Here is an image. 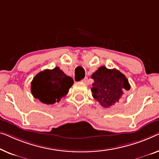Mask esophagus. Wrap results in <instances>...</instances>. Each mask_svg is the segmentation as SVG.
Wrapping results in <instances>:
<instances>
[{
    "instance_id": "obj_1",
    "label": "esophagus",
    "mask_w": 159,
    "mask_h": 159,
    "mask_svg": "<svg viewBox=\"0 0 159 159\" xmlns=\"http://www.w3.org/2000/svg\"><path fill=\"white\" fill-rule=\"evenodd\" d=\"M82 81L84 83V84H89V80H88V77H85L84 79L82 80Z\"/></svg>"
}]
</instances>
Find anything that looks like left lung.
<instances>
[{"label": "left lung", "mask_w": 159, "mask_h": 159, "mask_svg": "<svg viewBox=\"0 0 159 159\" xmlns=\"http://www.w3.org/2000/svg\"><path fill=\"white\" fill-rule=\"evenodd\" d=\"M91 79L94 80L92 96L104 108H110L118 102L124 92L131 88L124 74L115 68L108 69L106 66L99 68L92 74Z\"/></svg>", "instance_id": "1"}]
</instances>
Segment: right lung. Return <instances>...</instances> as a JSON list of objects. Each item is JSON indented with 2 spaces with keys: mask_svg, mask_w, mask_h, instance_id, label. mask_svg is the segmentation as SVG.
<instances>
[{
  "mask_svg": "<svg viewBox=\"0 0 159 159\" xmlns=\"http://www.w3.org/2000/svg\"><path fill=\"white\" fill-rule=\"evenodd\" d=\"M73 84L72 78L56 67L38 73L31 81L30 90L35 98L48 105L59 102L61 98L67 95Z\"/></svg>",
  "mask_w": 159,
  "mask_h": 159,
  "instance_id": "right-lung-1",
  "label": "right lung"
}]
</instances>
